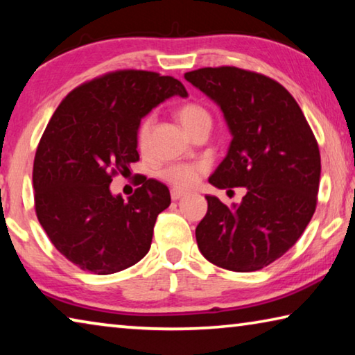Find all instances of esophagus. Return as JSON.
<instances>
[{
    "label": "esophagus",
    "instance_id": "esophagus-1",
    "mask_svg": "<svg viewBox=\"0 0 355 355\" xmlns=\"http://www.w3.org/2000/svg\"><path fill=\"white\" fill-rule=\"evenodd\" d=\"M184 195H185V192H181V190H178V189H171V200L173 201L181 200Z\"/></svg>",
    "mask_w": 355,
    "mask_h": 355
}]
</instances>
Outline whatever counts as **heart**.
<instances>
[{"label":"heart","mask_w":355,"mask_h":355,"mask_svg":"<svg viewBox=\"0 0 355 355\" xmlns=\"http://www.w3.org/2000/svg\"><path fill=\"white\" fill-rule=\"evenodd\" d=\"M178 121L181 122L185 132L189 135H193L196 130L200 128H211L212 119L208 109L201 106L200 103L189 101L184 103L178 107L176 111ZM155 125V116L154 114H147L143 117V121L138 125V132H136V141H138L139 149H146L147 144H149L152 130H154ZM203 166L201 165H193V163H173V165H168L163 168L160 173V178L163 181L173 185L174 189L179 190H187L193 187L195 182L198 181V176Z\"/></svg>","instance_id":"1"}]
</instances>
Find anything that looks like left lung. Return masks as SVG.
Segmentation results:
<instances>
[{"label": "left lung", "mask_w": 355, "mask_h": 355, "mask_svg": "<svg viewBox=\"0 0 355 355\" xmlns=\"http://www.w3.org/2000/svg\"><path fill=\"white\" fill-rule=\"evenodd\" d=\"M222 109L232 133L227 157L212 173L217 189L246 187L228 208L206 196L195 230L206 260L230 271H257L302 236L318 205L320 154L302 109L279 83L234 67L185 73Z\"/></svg>", "instance_id": "1"}]
</instances>
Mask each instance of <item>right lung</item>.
Returning <instances> with one entry per match:
<instances>
[{
  "label": "right lung",
  "mask_w": 355,
  "mask_h": 355,
  "mask_svg": "<svg viewBox=\"0 0 355 355\" xmlns=\"http://www.w3.org/2000/svg\"><path fill=\"white\" fill-rule=\"evenodd\" d=\"M187 90L171 76L112 71L76 87L37 144L33 187L37 220L62 255L94 275L122 271L149 252L170 190L141 178L128 200L109 184L139 160L136 132L146 114Z\"/></svg>",
  "instance_id": "obj_1"
}]
</instances>
